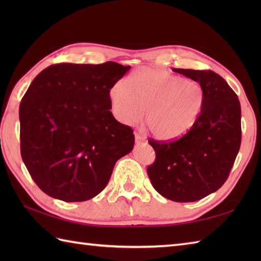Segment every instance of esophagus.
Listing matches in <instances>:
<instances>
[{"label":"esophagus","mask_w":261,"mask_h":261,"mask_svg":"<svg viewBox=\"0 0 261 261\" xmlns=\"http://www.w3.org/2000/svg\"><path fill=\"white\" fill-rule=\"evenodd\" d=\"M135 138H136V142L137 143H141V142H145L146 141L145 138H143L140 134H138V132H136V134H135Z\"/></svg>","instance_id":"34e87169"}]
</instances>
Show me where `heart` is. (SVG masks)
Returning a JSON list of instances; mask_svg holds the SVG:
<instances>
[{"label": "heart", "mask_w": 261, "mask_h": 261, "mask_svg": "<svg viewBox=\"0 0 261 261\" xmlns=\"http://www.w3.org/2000/svg\"><path fill=\"white\" fill-rule=\"evenodd\" d=\"M112 111L124 124L139 120L143 111L149 131L160 140H175L195 125L202 112L204 91L199 83L165 70L140 68L129 81L110 90Z\"/></svg>", "instance_id": "heart-1"}]
</instances>
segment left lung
Wrapping results in <instances>:
<instances>
[{"mask_svg": "<svg viewBox=\"0 0 261 261\" xmlns=\"http://www.w3.org/2000/svg\"><path fill=\"white\" fill-rule=\"evenodd\" d=\"M173 70L201 84L202 112L192 130L179 139L149 141L156 160L147 173L162 196L174 202H195L228 179L240 149L241 107L233 90L214 71Z\"/></svg>", "mask_w": 261, "mask_h": 261, "instance_id": "obj_1", "label": "left lung"}]
</instances>
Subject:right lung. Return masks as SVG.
I'll return each instance as SVG.
<instances>
[{"label":"right lung","instance_id":"right-lung-1","mask_svg":"<svg viewBox=\"0 0 261 261\" xmlns=\"http://www.w3.org/2000/svg\"><path fill=\"white\" fill-rule=\"evenodd\" d=\"M130 66L56 64L39 73L20 103L21 157L39 188L64 202L101 193L135 135L116 121L110 90Z\"/></svg>","mask_w":261,"mask_h":261}]
</instances>
